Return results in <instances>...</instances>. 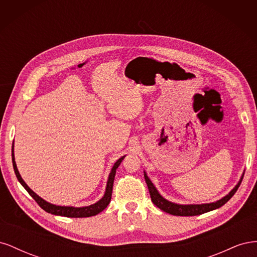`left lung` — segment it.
<instances>
[{"label":"left lung","mask_w":257,"mask_h":257,"mask_svg":"<svg viewBox=\"0 0 257 257\" xmlns=\"http://www.w3.org/2000/svg\"><path fill=\"white\" fill-rule=\"evenodd\" d=\"M242 178H241V180L239 181V183L235 186V188L229 192V194H227V195L223 197L222 199L215 201V203L204 204V205H177L174 203H170V201L166 200L165 198H163L159 194V192L157 191V189H155L153 183L150 181V179L148 178V176L145 173V180L148 185V189H149L152 203L157 207H159L161 210H163V211H165V212L170 213L173 215H180V216L199 215V214H203L208 211H211V210L222 207L224 204H226L232 196H234V194L237 192L238 188L240 186L241 181H242Z\"/></svg>","instance_id":"left-lung-1"}]
</instances>
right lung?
<instances>
[{
    "mask_svg": "<svg viewBox=\"0 0 257 257\" xmlns=\"http://www.w3.org/2000/svg\"><path fill=\"white\" fill-rule=\"evenodd\" d=\"M12 152H13L12 158H13V166H14L15 174H16V177L19 180V182L22 184L23 188H25L28 191L30 195L34 198V200L38 204V206H40L43 210H45V211L48 212V213L56 214V215H62V216H67V217H89V216L96 215L99 212L103 211V210L108 206V204H109L110 200H111V194H112V186H113V180H114V176H115V169L119 167L122 160L124 159V157H122L121 159H119L118 161L114 163V165H113L111 172L109 174V178H108L105 195L102 199L97 201L96 204L88 206V207L74 208V207L54 206V205H51V204L47 203V201L44 200L38 195H36V194L27 185V183L22 180V178H21V176L18 172L17 166H16V162H15V158H14V144H13V151Z\"/></svg>",
    "mask_w": 257,
    "mask_h": 257,
    "instance_id": "right-lung-1",
    "label": "right lung"
}]
</instances>
